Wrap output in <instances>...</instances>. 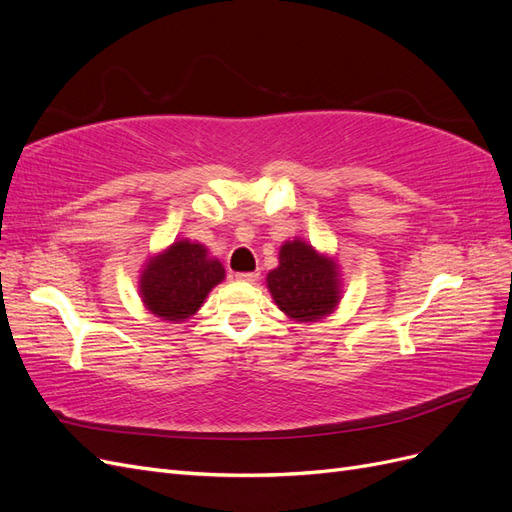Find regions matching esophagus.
<instances>
[{"label": "esophagus", "instance_id": "obj_1", "mask_svg": "<svg viewBox=\"0 0 512 512\" xmlns=\"http://www.w3.org/2000/svg\"><path fill=\"white\" fill-rule=\"evenodd\" d=\"M258 271H252V273H237L235 277L237 280H241V282H256L258 280Z\"/></svg>", "mask_w": 512, "mask_h": 512}]
</instances>
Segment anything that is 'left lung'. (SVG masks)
Segmentation results:
<instances>
[{
  "label": "left lung",
  "mask_w": 512,
  "mask_h": 512,
  "mask_svg": "<svg viewBox=\"0 0 512 512\" xmlns=\"http://www.w3.org/2000/svg\"><path fill=\"white\" fill-rule=\"evenodd\" d=\"M267 288L275 305L299 322L322 320L342 299L337 262L301 239L282 245L280 265L269 271Z\"/></svg>",
  "instance_id": "1"
}]
</instances>
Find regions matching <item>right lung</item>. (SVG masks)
I'll return each instance as SVG.
<instances>
[{"label":"right lung","mask_w":512,"mask_h":512,"mask_svg":"<svg viewBox=\"0 0 512 512\" xmlns=\"http://www.w3.org/2000/svg\"><path fill=\"white\" fill-rule=\"evenodd\" d=\"M224 275L222 262L211 258L205 245L181 239L147 260L138 280V292L151 314L162 320L183 322L198 312Z\"/></svg>","instance_id":"obj_1"}]
</instances>
